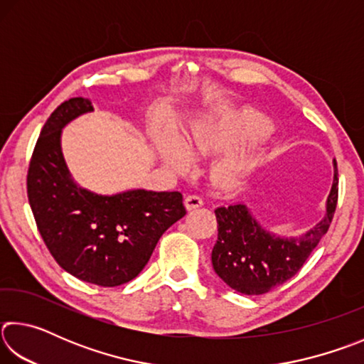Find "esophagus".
I'll return each mask as SVG.
<instances>
[{
  "label": "esophagus",
  "mask_w": 364,
  "mask_h": 364,
  "mask_svg": "<svg viewBox=\"0 0 364 364\" xmlns=\"http://www.w3.org/2000/svg\"><path fill=\"white\" fill-rule=\"evenodd\" d=\"M184 205H186L188 210H196V208L204 205V200H202L200 196L189 194V196H186V199H184Z\"/></svg>",
  "instance_id": "34e87169"
}]
</instances>
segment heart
<instances>
[{
    "mask_svg": "<svg viewBox=\"0 0 364 364\" xmlns=\"http://www.w3.org/2000/svg\"><path fill=\"white\" fill-rule=\"evenodd\" d=\"M269 122L255 110L244 109L230 115H220L218 119L200 122L188 132L178 144L173 138L162 136L157 141L159 154L164 162L176 170L189 167V156L200 157L228 144L239 141L254 139L269 132ZM254 160L249 154H241L230 159L223 165L226 173L252 167Z\"/></svg>",
    "mask_w": 364,
    "mask_h": 364,
    "instance_id": "1",
    "label": "heart"
}]
</instances>
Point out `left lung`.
<instances>
[{"instance_id":"1","label":"left lung","mask_w":364,"mask_h":364,"mask_svg":"<svg viewBox=\"0 0 364 364\" xmlns=\"http://www.w3.org/2000/svg\"><path fill=\"white\" fill-rule=\"evenodd\" d=\"M328 212L313 230L297 239L271 236L242 204L218 207V241L212 250L213 269L234 291L262 295L284 284L300 271L313 249L328 232L338 197L337 162Z\"/></svg>"}]
</instances>
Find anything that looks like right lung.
Segmentation results:
<instances>
[{
	"label": "right lung",
	"mask_w": 364,
	"mask_h": 364,
	"mask_svg": "<svg viewBox=\"0 0 364 364\" xmlns=\"http://www.w3.org/2000/svg\"><path fill=\"white\" fill-rule=\"evenodd\" d=\"M91 110L90 100L72 97L49 115L30 159L27 194L36 228L59 267L85 282L115 287L136 278L160 236L186 208L178 191L97 196L72 181L60 132Z\"/></svg>",
	"instance_id": "right-lung-1"
}]
</instances>
